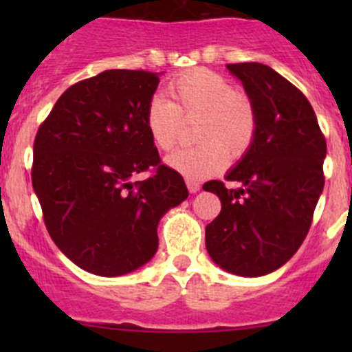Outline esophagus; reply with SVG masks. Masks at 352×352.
Here are the masks:
<instances>
[{"mask_svg":"<svg viewBox=\"0 0 352 352\" xmlns=\"http://www.w3.org/2000/svg\"><path fill=\"white\" fill-rule=\"evenodd\" d=\"M186 186H187V189H189V192H192V194L197 192V190L201 189V184L194 179H186Z\"/></svg>","mask_w":352,"mask_h":352,"instance_id":"34e87169","label":"esophagus"}]
</instances>
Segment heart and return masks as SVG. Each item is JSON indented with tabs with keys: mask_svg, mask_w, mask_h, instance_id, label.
<instances>
[{
	"mask_svg": "<svg viewBox=\"0 0 352 352\" xmlns=\"http://www.w3.org/2000/svg\"><path fill=\"white\" fill-rule=\"evenodd\" d=\"M170 102L151 97L144 126L160 151H172L179 143L182 120H196L199 146L180 150L166 158L170 168L187 179H208L230 162L242 158L255 143L258 116L245 91L211 69H192L173 78L166 87Z\"/></svg>",
	"mask_w": 352,
	"mask_h": 352,
	"instance_id": "obj_1",
	"label": "heart"
}]
</instances>
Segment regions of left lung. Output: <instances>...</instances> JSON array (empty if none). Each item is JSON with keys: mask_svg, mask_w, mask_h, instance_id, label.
Wrapping results in <instances>:
<instances>
[{"mask_svg": "<svg viewBox=\"0 0 352 352\" xmlns=\"http://www.w3.org/2000/svg\"><path fill=\"white\" fill-rule=\"evenodd\" d=\"M254 100L258 116L255 143L226 180L204 190L221 201V212L206 226V248L225 271L245 278L269 274L300 248L324 189L325 136L308 98L261 63L226 65Z\"/></svg>", "mask_w": 352, "mask_h": 352, "instance_id": "1", "label": "left lung"}]
</instances>
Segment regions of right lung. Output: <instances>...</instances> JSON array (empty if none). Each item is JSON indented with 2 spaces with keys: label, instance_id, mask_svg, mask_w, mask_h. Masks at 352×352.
Instances as JSON below:
<instances>
[{
  "label": "right lung",
  "instance_id": "obj_1",
  "mask_svg": "<svg viewBox=\"0 0 352 352\" xmlns=\"http://www.w3.org/2000/svg\"><path fill=\"white\" fill-rule=\"evenodd\" d=\"M158 83L144 69L104 71L71 85L38 126L32 186L45 228L91 274L122 276L146 264L160 218L189 196L144 126ZM141 171L151 177L133 183Z\"/></svg>",
  "mask_w": 352,
  "mask_h": 352
}]
</instances>
